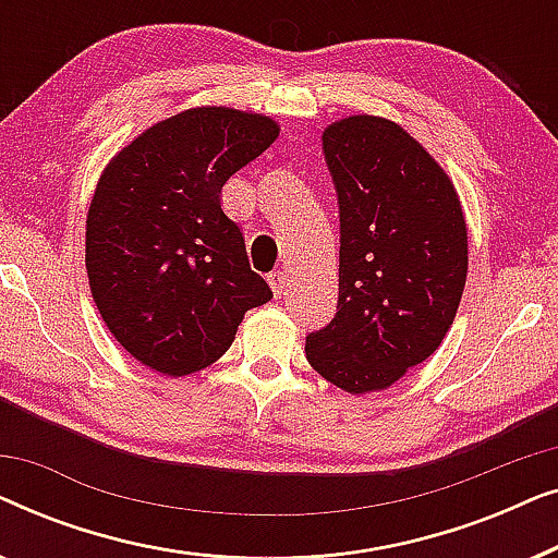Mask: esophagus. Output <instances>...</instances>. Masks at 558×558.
<instances>
[{
    "label": "esophagus",
    "mask_w": 558,
    "mask_h": 558,
    "mask_svg": "<svg viewBox=\"0 0 558 558\" xmlns=\"http://www.w3.org/2000/svg\"><path fill=\"white\" fill-rule=\"evenodd\" d=\"M269 284H271V289H274V294L277 296H281V292H284V287H287V274L284 271H271L269 274Z\"/></svg>",
    "instance_id": "esophagus-1"
}]
</instances>
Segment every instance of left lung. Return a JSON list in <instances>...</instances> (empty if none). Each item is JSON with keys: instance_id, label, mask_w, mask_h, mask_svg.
Listing matches in <instances>:
<instances>
[{"instance_id": "left-lung-1", "label": "left lung", "mask_w": 558, "mask_h": 558, "mask_svg": "<svg viewBox=\"0 0 558 558\" xmlns=\"http://www.w3.org/2000/svg\"><path fill=\"white\" fill-rule=\"evenodd\" d=\"M323 151L338 193L340 287L304 353L342 391L368 393L445 340L468 279V228L447 172L393 121H335Z\"/></svg>"}]
</instances>
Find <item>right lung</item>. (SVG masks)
Wrapping results in <instances>:
<instances>
[{"mask_svg":"<svg viewBox=\"0 0 558 558\" xmlns=\"http://www.w3.org/2000/svg\"><path fill=\"white\" fill-rule=\"evenodd\" d=\"M277 136L269 117L190 109L136 136L104 170L86 220L90 294L113 338L147 368H208L243 315L274 296L251 271L220 190Z\"/></svg>","mask_w":558,"mask_h":558,"instance_id":"right-lung-1","label":"right lung"}]
</instances>
